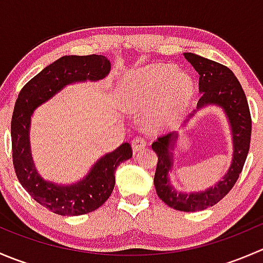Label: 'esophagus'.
Returning a JSON list of instances; mask_svg holds the SVG:
<instances>
[{"instance_id":"esophagus-1","label":"esophagus","mask_w":263,"mask_h":263,"mask_svg":"<svg viewBox=\"0 0 263 263\" xmlns=\"http://www.w3.org/2000/svg\"><path fill=\"white\" fill-rule=\"evenodd\" d=\"M131 145H132V150H134V153H137V151L145 148V146L147 145V141L144 139V137L139 136V137H135V139L132 140Z\"/></svg>"}]
</instances>
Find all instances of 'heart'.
Segmentation results:
<instances>
[{
	"mask_svg": "<svg viewBox=\"0 0 263 263\" xmlns=\"http://www.w3.org/2000/svg\"><path fill=\"white\" fill-rule=\"evenodd\" d=\"M121 94L126 109H150V123L160 127L181 118L192 99L193 84L190 76L178 72L177 66L151 65L127 75Z\"/></svg>",
	"mask_w": 263,
	"mask_h": 263,
	"instance_id": "b5f03b06",
	"label": "heart"
}]
</instances>
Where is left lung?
Instances as JSON below:
<instances>
[{
    "label": "left lung",
    "mask_w": 263,
    "mask_h": 263,
    "mask_svg": "<svg viewBox=\"0 0 263 263\" xmlns=\"http://www.w3.org/2000/svg\"><path fill=\"white\" fill-rule=\"evenodd\" d=\"M183 55L200 75L198 89L201 98L197 103V108L208 104H217L224 108L232 126L234 144L232 166L224 179L215 184L214 188L206 190L205 192L185 195L177 192L168 179V172L171 171L173 164L171 147H173L178 135L176 132H169L159 136L158 140L153 142L151 147L158 155L154 184L159 198L174 210L192 213L216 205L234 187L248 155L252 118L242 85L230 68L193 53H183Z\"/></svg>",
    "instance_id": "left-lung-1"
}]
</instances>
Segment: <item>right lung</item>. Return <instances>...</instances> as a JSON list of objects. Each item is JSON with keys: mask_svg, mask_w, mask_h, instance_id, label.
Segmentation results:
<instances>
[{"mask_svg": "<svg viewBox=\"0 0 263 263\" xmlns=\"http://www.w3.org/2000/svg\"><path fill=\"white\" fill-rule=\"evenodd\" d=\"M110 62L104 55H63L26 82L15 103L11 118L12 163L18 182L38 203L63 216H79L99 209L112 195L117 166L132 156L124 142L103 156L84 181L73 185H57L38 176L29 146V126L34 109L67 84L100 80L109 73Z\"/></svg>", "mask_w": 263, "mask_h": 263, "instance_id": "1", "label": "right lung"}]
</instances>
